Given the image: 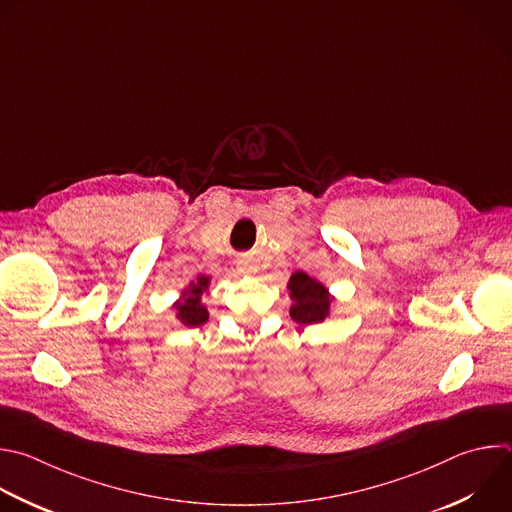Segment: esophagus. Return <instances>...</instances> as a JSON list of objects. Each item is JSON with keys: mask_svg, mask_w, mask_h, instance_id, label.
I'll use <instances>...</instances> for the list:
<instances>
[{"mask_svg": "<svg viewBox=\"0 0 512 512\" xmlns=\"http://www.w3.org/2000/svg\"><path fill=\"white\" fill-rule=\"evenodd\" d=\"M241 273H251V269H245V267H241Z\"/></svg>", "mask_w": 512, "mask_h": 512, "instance_id": "obj_1", "label": "esophagus"}]
</instances>
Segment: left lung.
Masks as SVG:
<instances>
[{
  "label": "left lung",
  "instance_id": "left-lung-1",
  "mask_svg": "<svg viewBox=\"0 0 512 512\" xmlns=\"http://www.w3.org/2000/svg\"><path fill=\"white\" fill-rule=\"evenodd\" d=\"M291 307L289 315L293 321L307 325V323H321L331 313L333 295L329 289L315 277H309L305 271H295L287 281Z\"/></svg>",
  "mask_w": 512,
  "mask_h": 512
}]
</instances>
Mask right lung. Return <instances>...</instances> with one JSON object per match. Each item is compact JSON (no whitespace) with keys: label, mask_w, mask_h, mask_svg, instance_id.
<instances>
[{"label":"right lung","mask_w":512,"mask_h":512,"mask_svg":"<svg viewBox=\"0 0 512 512\" xmlns=\"http://www.w3.org/2000/svg\"><path fill=\"white\" fill-rule=\"evenodd\" d=\"M211 289V277L209 275H197L183 291L181 297L173 303L177 319L185 327H197L209 319L207 305H203V293Z\"/></svg>","instance_id":"add662e5"}]
</instances>
